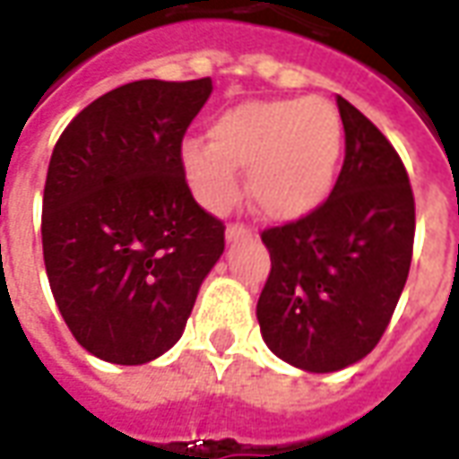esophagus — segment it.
Returning a JSON list of instances; mask_svg holds the SVG:
<instances>
[{"label": "esophagus", "mask_w": 459, "mask_h": 459, "mask_svg": "<svg viewBox=\"0 0 459 459\" xmlns=\"http://www.w3.org/2000/svg\"><path fill=\"white\" fill-rule=\"evenodd\" d=\"M253 236V229L246 226V223H229V229H226V240H238V238H248Z\"/></svg>", "instance_id": "34e87169"}]
</instances>
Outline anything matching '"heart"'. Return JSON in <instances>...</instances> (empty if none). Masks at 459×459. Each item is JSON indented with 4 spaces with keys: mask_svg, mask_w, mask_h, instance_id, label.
<instances>
[{
    "mask_svg": "<svg viewBox=\"0 0 459 459\" xmlns=\"http://www.w3.org/2000/svg\"><path fill=\"white\" fill-rule=\"evenodd\" d=\"M211 140L181 142V171L201 206L223 213L248 194L270 219H299L317 209L337 177L344 127L325 98L250 100L221 113Z\"/></svg>",
    "mask_w": 459,
    "mask_h": 459,
    "instance_id": "1",
    "label": "heart"
}]
</instances>
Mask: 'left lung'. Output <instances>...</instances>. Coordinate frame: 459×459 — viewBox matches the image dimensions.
<instances>
[{"instance_id":"obj_1","label":"left lung","mask_w":459,"mask_h":459,"mask_svg":"<svg viewBox=\"0 0 459 459\" xmlns=\"http://www.w3.org/2000/svg\"><path fill=\"white\" fill-rule=\"evenodd\" d=\"M337 108L346 150L329 199L260 233L270 253L258 299L263 339L315 374L356 364L381 342L413 258L415 199L403 161L342 95Z\"/></svg>"}]
</instances>
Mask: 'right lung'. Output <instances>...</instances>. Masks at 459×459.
Masks as SVG:
<instances>
[{
  "mask_svg": "<svg viewBox=\"0 0 459 459\" xmlns=\"http://www.w3.org/2000/svg\"><path fill=\"white\" fill-rule=\"evenodd\" d=\"M211 91V78L120 85L56 142L46 275L75 342L103 361L147 364L177 344L223 253L226 226L194 201L179 160Z\"/></svg>",
  "mask_w": 459,
  "mask_h": 459,
  "instance_id": "obj_1",
  "label": "right lung"
}]
</instances>
